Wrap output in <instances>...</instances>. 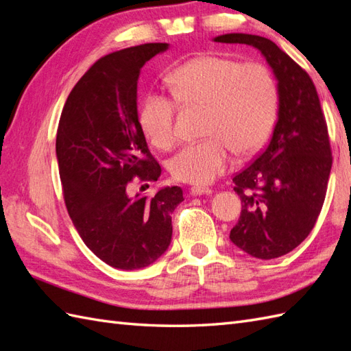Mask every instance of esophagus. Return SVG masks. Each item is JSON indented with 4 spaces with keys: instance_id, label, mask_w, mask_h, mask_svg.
Wrapping results in <instances>:
<instances>
[{
    "instance_id": "34e87169",
    "label": "esophagus",
    "mask_w": 351,
    "mask_h": 351,
    "mask_svg": "<svg viewBox=\"0 0 351 351\" xmlns=\"http://www.w3.org/2000/svg\"><path fill=\"white\" fill-rule=\"evenodd\" d=\"M190 193H192L193 196H200V195H205V196H210L212 193V190L210 189H206V187H192L190 189Z\"/></svg>"
}]
</instances>
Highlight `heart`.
<instances>
[{"label":"heart","mask_w":351,"mask_h":351,"mask_svg":"<svg viewBox=\"0 0 351 351\" xmlns=\"http://www.w3.org/2000/svg\"><path fill=\"white\" fill-rule=\"evenodd\" d=\"M168 82L180 104L208 111V139L184 146L168 164L178 182L206 186L232 165L234 151L253 154L268 139L278 92L265 66L214 56L197 57L177 67ZM176 112L174 99L159 92L147 93L141 105L142 130L159 149H169L177 142Z\"/></svg>","instance_id":"obj_1"}]
</instances>
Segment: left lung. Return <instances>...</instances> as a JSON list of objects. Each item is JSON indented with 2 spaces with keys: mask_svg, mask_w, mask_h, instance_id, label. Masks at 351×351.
I'll return each mask as SVG.
<instances>
[{
  "mask_svg": "<svg viewBox=\"0 0 351 351\" xmlns=\"http://www.w3.org/2000/svg\"><path fill=\"white\" fill-rule=\"evenodd\" d=\"M214 40L256 48L277 80L278 119L271 141L232 178L243 206L230 240L253 258H280L309 236L326 195L332 156L319 97L309 74L272 40L249 34Z\"/></svg>",
  "mask_w": 351,
  "mask_h": 351,
  "instance_id": "8db88e82",
  "label": "left lung"
}]
</instances>
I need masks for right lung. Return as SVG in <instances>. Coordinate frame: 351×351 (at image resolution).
Here are the masks:
<instances>
[{
	"label": "right lung",
	"instance_id": "obj_1",
	"mask_svg": "<svg viewBox=\"0 0 351 351\" xmlns=\"http://www.w3.org/2000/svg\"><path fill=\"white\" fill-rule=\"evenodd\" d=\"M168 44H143L98 60L70 92L56 154L69 215L84 244L117 269L149 267L167 252L178 186L152 197L127 193L134 177L156 182L161 167L147 149L137 114L141 70Z\"/></svg>",
	"mask_w": 351,
	"mask_h": 351
}]
</instances>
